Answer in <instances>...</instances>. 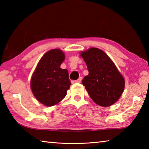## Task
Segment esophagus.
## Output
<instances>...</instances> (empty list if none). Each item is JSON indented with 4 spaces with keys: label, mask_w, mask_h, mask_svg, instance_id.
<instances>
[{
    "label": "esophagus",
    "mask_w": 149,
    "mask_h": 149,
    "mask_svg": "<svg viewBox=\"0 0 149 149\" xmlns=\"http://www.w3.org/2000/svg\"><path fill=\"white\" fill-rule=\"evenodd\" d=\"M81 80H82V77H80L79 79H78L77 80H76L75 81V82H77V83H80L81 81Z\"/></svg>",
    "instance_id": "1"
}]
</instances>
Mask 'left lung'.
Masks as SVG:
<instances>
[{
  "label": "left lung",
  "instance_id": "left-lung-1",
  "mask_svg": "<svg viewBox=\"0 0 149 149\" xmlns=\"http://www.w3.org/2000/svg\"><path fill=\"white\" fill-rule=\"evenodd\" d=\"M89 74L82 80L96 104L107 107L116 102L124 90L125 80L114 62L102 50L91 48L81 52Z\"/></svg>",
  "mask_w": 149,
  "mask_h": 149
}]
</instances>
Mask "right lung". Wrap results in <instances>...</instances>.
Here are the masks:
<instances>
[{
    "mask_svg": "<svg viewBox=\"0 0 149 149\" xmlns=\"http://www.w3.org/2000/svg\"><path fill=\"white\" fill-rule=\"evenodd\" d=\"M64 59L61 50H50L40 59L32 75L30 85L33 94L47 107L61 101L71 85L68 70L60 68Z\"/></svg>",
    "mask_w": 149,
    "mask_h": 149,
    "instance_id": "add662e5",
    "label": "right lung"
}]
</instances>
